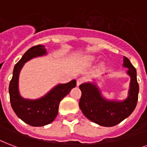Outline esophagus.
<instances>
[{
  "label": "esophagus",
  "mask_w": 147,
  "mask_h": 147,
  "mask_svg": "<svg viewBox=\"0 0 147 147\" xmlns=\"http://www.w3.org/2000/svg\"><path fill=\"white\" fill-rule=\"evenodd\" d=\"M85 78H78V80H77V85L79 86L80 84H83V83L85 81Z\"/></svg>",
  "instance_id": "1"
}]
</instances>
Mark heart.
I'll return each mask as SVG.
<instances>
[{"instance_id": "b5f03b06", "label": "heart", "mask_w": 147, "mask_h": 147, "mask_svg": "<svg viewBox=\"0 0 147 147\" xmlns=\"http://www.w3.org/2000/svg\"><path fill=\"white\" fill-rule=\"evenodd\" d=\"M94 59V57H91V56H89V57H87V60H88V62H92Z\"/></svg>"}]
</instances>
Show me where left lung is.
I'll use <instances>...</instances> for the list:
<instances>
[{
  "label": "left lung",
  "mask_w": 147,
  "mask_h": 147,
  "mask_svg": "<svg viewBox=\"0 0 147 147\" xmlns=\"http://www.w3.org/2000/svg\"><path fill=\"white\" fill-rule=\"evenodd\" d=\"M125 67L129 68L131 77L129 97L122 102L106 101L101 98L100 91L91 84H82L79 86L81 97L79 106L88 119L97 124L111 127L126 119L134 111L138 101L139 84L136 79V69L127 57H124Z\"/></svg>",
  "instance_id": "8db88e82"
}]
</instances>
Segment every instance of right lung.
Segmentation results:
<instances>
[{"label":"right lung","mask_w":147,"mask_h":147,"mask_svg":"<svg viewBox=\"0 0 147 147\" xmlns=\"http://www.w3.org/2000/svg\"><path fill=\"white\" fill-rule=\"evenodd\" d=\"M46 53V49L42 45L32 46L27 50L15 64L10 81V101L12 109L19 119L32 126H43L51 123L58 114L61 100L69 93L72 88L76 87L77 84L76 80H74L65 84H59L45 97L36 101L22 98L18 88L20 70L25 62L33 57L44 55Z\"/></svg>","instance_id":"1"}]
</instances>
